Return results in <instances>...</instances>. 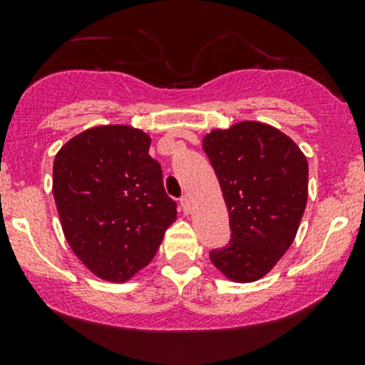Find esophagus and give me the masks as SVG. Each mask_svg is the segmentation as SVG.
I'll return each mask as SVG.
<instances>
[{"instance_id":"34e87169","label":"esophagus","mask_w":365,"mask_h":365,"mask_svg":"<svg viewBox=\"0 0 365 365\" xmlns=\"http://www.w3.org/2000/svg\"><path fill=\"white\" fill-rule=\"evenodd\" d=\"M180 205H182L183 212H185V213H190V210H192V205H190V197L189 196H183L182 200H180Z\"/></svg>"}]
</instances>
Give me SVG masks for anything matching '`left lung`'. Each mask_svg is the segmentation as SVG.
I'll return each mask as SVG.
<instances>
[{"mask_svg": "<svg viewBox=\"0 0 365 365\" xmlns=\"http://www.w3.org/2000/svg\"><path fill=\"white\" fill-rule=\"evenodd\" d=\"M230 212L231 240L210 252L235 282L264 277L297 237L307 205L309 165L292 138L261 121H240L203 138Z\"/></svg>", "mask_w": 365, "mask_h": 365, "instance_id": "left-lung-1", "label": "left lung"}]
</instances>
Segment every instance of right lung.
<instances>
[{
	"label": "right lung",
	"instance_id": "obj_1",
	"mask_svg": "<svg viewBox=\"0 0 365 365\" xmlns=\"http://www.w3.org/2000/svg\"><path fill=\"white\" fill-rule=\"evenodd\" d=\"M150 143L139 128L102 125L77 134L54 157L53 194L65 238L104 281L134 277L176 220Z\"/></svg>",
	"mask_w": 365,
	"mask_h": 365
}]
</instances>
